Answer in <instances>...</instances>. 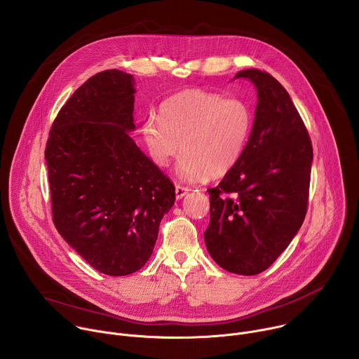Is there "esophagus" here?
Wrapping results in <instances>:
<instances>
[{"label": "esophagus", "instance_id": "obj_1", "mask_svg": "<svg viewBox=\"0 0 359 359\" xmlns=\"http://www.w3.org/2000/svg\"><path fill=\"white\" fill-rule=\"evenodd\" d=\"M189 191H190V189H189V187H184V186H176V198H182V197H184Z\"/></svg>", "mask_w": 359, "mask_h": 359}]
</instances>
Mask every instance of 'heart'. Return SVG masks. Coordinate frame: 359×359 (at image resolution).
<instances>
[{
  "instance_id": "1",
  "label": "heart",
  "mask_w": 359,
  "mask_h": 359,
  "mask_svg": "<svg viewBox=\"0 0 359 359\" xmlns=\"http://www.w3.org/2000/svg\"><path fill=\"white\" fill-rule=\"evenodd\" d=\"M252 126L247 100L184 89L162 102L159 118L143 121L140 135L159 168H166L182 149L176 173L184 182H196L230 173L244 155Z\"/></svg>"
}]
</instances>
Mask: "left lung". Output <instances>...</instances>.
I'll use <instances>...</instances> for the list:
<instances>
[{
	"instance_id": "obj_1",
	"label": "left lung",
	"mask_w": 359,
	"mask_h": 359,
	"mask_svg": "<svg viewBox=\"0 0 359 359\" xmlns=\"http://www.w3.org/2000/svg\"><path fill=\"white\" fill-rule=\"evenodd\" d=\"M234 78L250 79L259 102L243 158L208 190L210 224L204 241L222 269L255 276L277 260L305 219L313 144L276 78L260 69H244Z\"/></svg>"
}]
</instances>
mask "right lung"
<instances>
[{
	"instance_id": "right-lung-1",
	"label": "right lung",
	"mask_w": 359,
	"mask_h": 359,
	"mask_svg": "<svg viewBox=\"0 0 359 359\" xmlns=\"http://www.w3.org/2000/svg\"><path fill=\"white\" fill-rule=\"evenodd\" d=\"M133 85L119 69L90 76L58 112L45 149L58 233L115 277L146 264L176 198L170 179L129 136Z\"/></svg>"
}]
</instances>
